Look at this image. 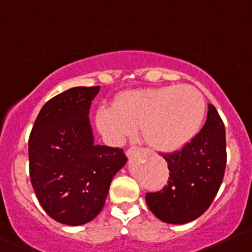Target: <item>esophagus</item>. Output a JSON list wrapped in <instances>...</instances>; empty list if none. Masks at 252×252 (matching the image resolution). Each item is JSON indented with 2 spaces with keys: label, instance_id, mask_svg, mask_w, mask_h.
Returning a JSON list of instances; mask_svg holds the SVG:
<instances>
[{
  "label": "esophagus",
  "instance_id": "obj_1",
  "mask_svg": "<svg viewBox=\"0 0 252 252\" xmlns=\"http://www.w3.org/2000/svg\"><path fill=\"white\" fill-rule=\"evenodd\" d=\"M136 153H137V148L136 147H131L126 152V155H127V158H132V157H134V155H136Z\"/></svg>",
  "mask_w": 252,
  "mask_h": 252
}]
</instances>
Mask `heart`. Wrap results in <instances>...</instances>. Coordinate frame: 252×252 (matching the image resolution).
Wrapping results in <instances>:
<instances>
[{
	"instance_id": "1",
	"label": "heart",
	"mask_w": 252,
	"mask_h": 252,
	"mask_svg": "<svg viewBox=\"0 0 252 252\" xmlns=\"http://www.w3.org/2000/svg\"><path fill=\"white\" fill-rule=\"evenodd\" d=\"M206 103L198 88L164 86L120 93L113 107H100L95 126L110 144L119 145L141 126L144 142L153 149L171 153L188 144L200 129Z\"/></svg>"
}]
</instances>
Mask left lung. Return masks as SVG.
Instances as JSON below:
<instances>
[{
  "mask_svg": "<svg viewBox=\"0 0 252 252\" xmlns=\"http://www.w3.org/2000/svg\"><path fill=\"white\" fill-rule=\"evenodd\" d=\"M162 158L170 170L167 186L147 193L148 207L162 222L194 221L209 209L224 176L225 129L216 108L209 104L204 127L182 150Z\"/></svg>",
  "mask_w": 252,
  "mask_h": 252,
  "instance_id": "8db88e82",
  "label": "left lung"
}]
</instances>
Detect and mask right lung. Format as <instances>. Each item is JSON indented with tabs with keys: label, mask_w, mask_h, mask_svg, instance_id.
<instances>
[{
	"label": "right lung",
	"mask_w": 252,
	"mask_h": 252,
	"mask_svg": "<svg viewBox=\"0 0 252 252\" xmlns=\"http://www.w3.org/2000/svg\"><path fill=\"white\" fill-rule=\"evenodd\" d=\"M99 86L72 87L49 99L29 137L33 191L54 221L81 225L104 206L114 176L124 167L120 148L94 143L90 107Z\"/></svg>",
	"instance_id": "right-lung-1"
}]
</instances>
